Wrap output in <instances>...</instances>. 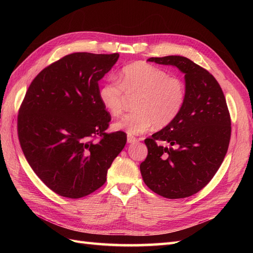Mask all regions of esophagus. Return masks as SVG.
Segmentation results:
<instances>
[{
    "mask_svg": "<svg viewBox=\"0 0 253 253\" xmlns=\"http://www.w3.org/2000/svg\"><path fill=\"white\" fill-rule=\"evenodd\" d=\"M126 140H127L128 143H135V142L138 141V139H137L136 137H134L132 135H127V139Z\"/></svg>",
    "mask_w": 253,
    "mask_h": 253,
    "instance_id": "34e87169",
    "label": "esophagus"
}]
</instances>
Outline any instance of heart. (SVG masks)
Listing matches in <instances>:
<instances>
[{"label":"heart","instance_id":"heart-1","mask_svg":"<svg viewBox=\"0 0 253 253\" xmlns=\"http://www.w3.org/2000/svg\"><path fill=\"white\" fill-rule=\"evenodd\" d=\"M126 95H137L134 112L114 125L129 135H138L153 126L164 128L179 116L187 98L186 84L160 67L138 61L122 67L119 78H111L99 88V100L112 116L122 114Z\"/></svg>","mask_w":253,"mask_h":253}]
</instances>
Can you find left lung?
Instances as JSON below:
<instances>
[{"label":"left lung","instance_id":"left-lung-1","mask_svg":"<svg viewBox=\"0 0 253 253\" xmlns=\"http://www.w3.org/2000/svg\"><path fill=\"white\" fill-rule=\"evenodd\" d=\"M148 61L179 68L187 98L174 122L144 139L148 156L140 172L153 192L185 198L208 185L223 163L231 137L230 113L218 82L204 67L180 56Z\"/></svg>","mask_w":253,"mask_h":253}]
</instances>
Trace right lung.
Here are the masks:
<instances>
[{"label": "right lung", "instance_id": "obj_1", "mask_svg": "<svg viewBox=\"0 0 253 253\" xmlns=\"http://www.w3.org/2000/svg\"><path fill=\"white\" fill-rule=\"evenodd\" d=\"M118 58L117 52L64 56L37 75L20 105L22 151L38 177L61 196L95 192L125 148V132H105L111 115L98 96V81Z\"/></svg>", "mask_w": 253, "mask_h": 253}]
</instances>
